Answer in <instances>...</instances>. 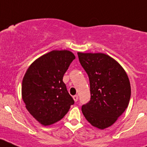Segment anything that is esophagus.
<instances>
[{
  "mask_svg": "<svg viewBox=\"0 0 147 147\" xmlns=\"http://www.w3.org/2000/svg\"><path fill=\"white\" fill-rule=\"evenodd\" d=\"M73 98H74V100L75 102H77L78 99H79V96H78L77 95H75V96H73Z\"/></svg>",
  "mask_w": 147,
  "mask_h": 147,
  "instance_id": "1",
  "label": "esophagus"
}]
</instances>
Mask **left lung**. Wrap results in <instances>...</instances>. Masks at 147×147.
I'll list each match as a JSON object with an SVG mask.
<instances>
[{
	"instance_id": "1",
	"label": "left lung",
	"mask_w": 147,
	"mask_h": 147,
	"mask_svg": "<svg viewBox=\"0 0 147 147\" xmlns=\"http://www.w3.org/2000/svg\"><path fill=\"white\" fill-rule=\"evenodd\" d=\"M88 74L90 100L82 107L90 124L103 129L113 124L125 111L131 96L129 78L115 59L107 54L77 53Z\"/></svg>"
}]
</instances>
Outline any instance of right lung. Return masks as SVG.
I'll list each match as a JSON object with an SVG mask.
<instances>
[{"instance_id":"add662e5","label":"right lung","mask_w":147,"mask_h":147,"mask_svg":"<svg viewBox=\"0 0 147 147\" xmlns=\"http://www.w3.org/2000/svg\"><path fill=\"white\" fill-rule=\"evenodd\" d=\"M74 59L69 51H52L36 59L23 77L22 98L26 107L42 125L61 120L74 104L62 81Z\"/></svg>"}]
</instances>
